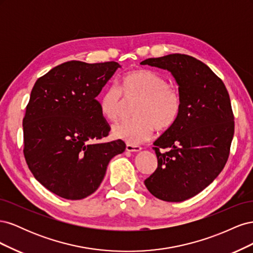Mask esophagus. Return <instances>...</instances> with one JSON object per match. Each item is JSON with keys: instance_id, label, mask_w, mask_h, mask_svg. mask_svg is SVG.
<instances>
[{"instance_id": "34e87169", "label": "esophagus", "mask_w": 253, "mask_h": 253, "mask_svg": "<svg viewBox=\"0 0 253 253\" xmlns=\"http://www.w3.org/2000/svg\"><path fill=\"white\" fill-rule=\"evenodd\" d=\"M126 149L127 152H139L141 150V147L136 144H126Z\"/></svg>"}]
</instances>
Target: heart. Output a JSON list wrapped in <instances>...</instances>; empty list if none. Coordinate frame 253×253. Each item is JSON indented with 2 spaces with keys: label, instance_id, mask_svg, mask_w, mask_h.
<instances>
[{
  "label": "heart",
  "instance_id": "b5f03b06",
  "mask_svg": "<svg viewBox=\"0 0 253 253\" xmlns=\"http://www.w3.org/2000/svg\"><path fill=\"white\" fill-rule=\"evenodd\" d=\"M119 88L110 86L99 97V110L106 120L115 122L119 119L124 106L123 95L126 100L139 99V102L134 112L136 119L113 127L115 138L128 144L141 143L151 138L155 128L167 131L177 121L181 111L180 96L162 75L136 68L124 75Z\"/></svg>",
  "mask_w": 253,
  "mask_h": 253
}]
</instances>
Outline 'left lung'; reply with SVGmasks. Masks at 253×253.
Returning a JSON list of instances; mask_svg holds the SVG:
<instances>
[{
    "mask_svg": "<svg viewBox=\"0 0 253 253\" xmlns=\"http://www.w3.org/2000/svg\"><path fill=\"white\" fill-rule=\"evenodd\" d=\"M140 64L171 72L181 99L177 121L154 142L157 169L144 185L159 200L183 202L208 187L227 163L234 134L230 97L221 79L191 56L172 53Z\"/></svg>",
    "mask_w": 253,
    "mask_h": 253,
    "instance_id": "obj_1",
    "label": "left lung"
}]
</instances>
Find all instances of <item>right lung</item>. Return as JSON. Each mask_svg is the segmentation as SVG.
<instances>
[{
  "instance_id": "1",
  "label": "right lung",
  "mask_w": 253,
  "mask_h": 253,
  "mask_svg": "<svg viewBox=\"0 0 253 253\" xmlns=\"http://www.w3.org/2000/svg\"><path fill=\"white\" fill-rule=\"evenodd\" d=\"M118 67L114 61H68L32 89L23 118V152L35 178L60 197L77 201L93 194L110 160L126 150L120 139L98 142L111 127L96 97Z\"/></svg>"
}]
</instances>
